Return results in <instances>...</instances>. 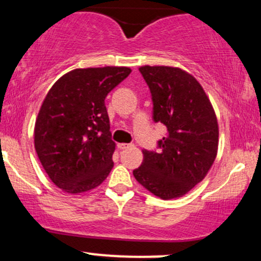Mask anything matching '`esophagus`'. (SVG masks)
Here are the masks:
<instances>
[{"mask_svg":"<svg viewBox=\"0 0 261 261\" xmlns=\"http://www.w3.org/2000/svg\"><path fill=\"white\" fill-rule=\"evenodd\" d=\"M133 145H128V143H118V147L120 149H126L128 147H131Z\"/></svg>","mask_w":261,"mask_h":261,"instance_id":"34e87169","label":"esophagus"}]
</instances>
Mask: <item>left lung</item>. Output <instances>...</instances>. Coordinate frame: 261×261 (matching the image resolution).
<instances>
[{"instance_id":"1","label":"left lung","mask_w":261,"mask_h":261,"mask_svg":"<svg viewBox=\"0 0 261 261\" xmlns=\"http://www.w3.org/2000/svg\"><path fill=\"white\" fill-rule=\"evenodd\" d=\"M151 91L153 120L167 127L158 151L143 149L134 170L142 187L163 200L189 193L205 178L218 148V124L210 99L191 74L170 66L139 68Z\"/></svg>"}]
</instances>
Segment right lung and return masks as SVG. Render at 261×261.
Segmentation results:
<instances>
[{
    "label": "right lung",
    "mask_w": 261,
    "mask_h": 261,
    "mask_svg": "<svg viewBox=\"0 0 261 261\" xmlns=\"http://www.w3.org/2000/svg\"><path fill=\"white\" fill-rule=\"evenodd\" d=\"M128 67L76 68L55 82L39 110L34 146L55 185L70 194L85 193L106 180L112 170V140L106 100Z\"/></svg>",
    "instance_id": "obj_1"
}]
</instances>
